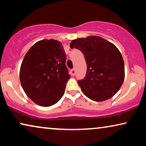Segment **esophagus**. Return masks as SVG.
I'll return each mask as SVG.
<instances>
[{
	"mask_svg": "<svg viewBox=\"0 0 146 146\" xmlns=\"http://www.w3.org/2000/svg\"><path fill=\"white\" fill-rule=\"evenodd\" d=\"M70 72H71V75L72 76H74L75 75V74H76V70L74 69H72L71 70H70Z\"/></svg>",
	"mask_w": 146,
	"mask_h": 146,
	"instance_id": "1",
	"label": "esophagus"
}]
</instances>
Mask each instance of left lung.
Instances as JSON below:
<instances>
[{
    "instance_id": "8db88e82",
    "label": "left lung",
    "mask_w": 146,
    "mask_h": 146,
    "mask_svg": "<svg viewBox=\"0 0 146 146\" xmlns=\"http://www.w3.org/2000/svg\"><path fill=\"white\" fill-rule=\"evenodd\" d=\"M70 45L82 52L86 62V77L78 81L84 94L96 102L111 98L125 77L124 62L117 48L97 36L74 40Z\"/></svg>"
}]
</instances>
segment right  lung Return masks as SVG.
<instances>
[{"label": "right lung", "instance_id": "right-lung-1", "mask_svg": "<svg viewBox=\"0 0 146 146\" xmlns=\"http://www.w3.org/2000/svg\"><path fill=\"white\" fill-rule=\"evenodd\" d=\"M66 54L60 42L42 40L26 54L20 69L22 87L30 99L43 107L58 102L70 78Z\"/></svg>", "mask_w": 146, "mask_h": 146}]
</instances>
